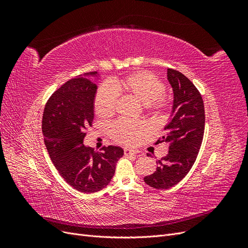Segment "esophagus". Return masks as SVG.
I'll return each instance as SVG.
<instances>
[{
	"mask_svg": "<svg viewBox=\"0 0 248 248\" xmlns=\"http://www.w3.org/2000/svg\"><path fill=\"white\" fill-rule=\"evenodd\" d=\"M139 153V151H137V150H132V149H129V148H125L124 149V154L129 156V155H137Z\"/></svg>",
	"mask_w": 248,
	"mask_h": 248,
	"instance_id": "34e87169",
	"label": "esophagus"
}]
</instances>
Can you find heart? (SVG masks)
I'll return each instance as SVG.
<instances>
[{"label": "heart", "instance_id": "1", "mask_svg": "<svg viewBox=\"0 0 248 248\" xmlns=\"http://www.w3.org/2000/svg\"><path fill=\"white\" fill-rule=\"evenodd\" d=\"M119 87L123 88L127 93L145 103L146 110L158 116L169 108V101L164 97L166 85L154 74L139 71L126 76L118 80L115 86L110 82H103L97 90L94 97V110L102 118L111 116L115 112L118 100ZM144 123L131 120H119L110 126L111 138L122 144H132L140 134L144 131Z\"/></svg>", "mask_w": 248, "mask_h": 248}]
</instances>
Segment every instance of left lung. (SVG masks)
Returning <instances> with one entry per match:
<instances>
[{
  "mask_svg": "<svg viewBox=\"0 0 248 248\" xmlns=\"http://www.w3.org/2000/svg\"><path fill=\"white\" fill-rule=\"evenodd\" d=\"M174 92V106L166 134L155 144L166 141L169 154L157 159L156 170L144 181L156 189H168L188 174L196 161L204 138L205 108L202 95L190 79L178 70L168 69Z\"/></svg>",
  "mask_w": 248,
  "mask_h": 248,
  "instance_id": "obj_1",
  "label": "left lung"
}]
</instances>
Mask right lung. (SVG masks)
<instances>
[{
    "label": "right lung",
    "mask_w": 248,
    "mask_h": 248,
    "mask_svg": "<svg viewBox=\"0 0 248 248\" xmlns=\"http://www.w3.org/2000/svg\"><path fill=\"white\" fill-rule=\"evenodd\" d=\"M96 90V82L88 77L68 80L51 94L42 117L44 142L52 163L67 183L84 193L103 189L123 156L120 147H103L98 152L84 145L94 118Z\"/></svg>",
    "instance_id": "add662e5"
}]
</instances>
